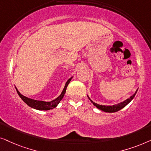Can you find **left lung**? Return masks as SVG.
<instances>
[{
    "label": "left lung",
    "instance_id": "obj_1",
    "mask_svg": "<svg viewBox=\"0 0 151 151\" xmlns=\"http://www.w3.org/2000/svg\"><path fill=\"white\" fill-rule=\"evenodd\" d=\"M137 92V90H136V92H134V94H133V95H132L130 98H128V99L125 100V101H123V102H121V103H119V104H116V105H113V106H102V105H99V104H96V103H94V102L92 101V100L90 99L89 96H88V99H89L90 101H92V103L95 106L96 108H99V110H103V111L106 112H114L119 111V110H121L123 108L125 107V106L127 105L128 104H129L130 102L132 101V99L134 97V96H135Z\"/></svg>",
    "mask_w": 151,
    "mask_h": 151
}]
</instances>
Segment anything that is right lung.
<instances>
[{"label": "right lung", "instance_id": "obj_1", "mask_svg": "<svg viewBox=\"0 0 151 151\" xmlns=\"http://www.w3.org/2000/svg\"><path fill=\"white\" fill-rule=\"evenodd\" d=\"M72 79V77L70 78L68 80V81L66 82L65 83V87H64L63 91H62L61 94H60V95L58 96L57 99L52 100L51 101H37V100H35V99H30V98H28V97H26V96H23V94H21L20 92H19V90H17V88H16V90H17V93L19 94L20 97L21 98V99L23 100V101L25 102V104H27L28 106H30L31 108H35V109H37V110H50V109H53V108H56L58 104L60 101H61V100L63 99L64 94L65 93V91H66V88H67L68 84L71 81Z\"/></svg>", "mask_w": 151, "mask_h": 151}]
</instances>
